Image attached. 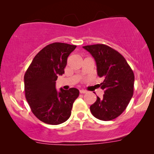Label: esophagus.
I'll return each instance as SVG.
<instances>
[{"mask_svg":"<svg viewBox=\"0 0 154 154\" xmlns=\"http://www.w3.org/2000/svg\"><path fill=\"white\" fill-rule=\"evenodd\" d=\"M79 93H87V91H85V90H80V91H79Z\"/></svg>","mask_w":154,"mask_h":154,"instance_id":"34e87169","label":"esophagus"}]
</instances>
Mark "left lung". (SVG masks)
Returning a JSON list of instances; mask_svg holds the SVG:
<instances>
[{
    "label": "left lung",
    "mask_w": 154,
    "mask_h": 154,
    "mask_svg": "<svg viewBox=\"0 0 154 154\" xmlns=\"http://www.w3.org/2000/svg\"><path fill=\"white\" fill-rule=\"evenodd\" d=\"M83 48L94 58L98 75L104 78L100 83L103 96H97L96 101L91 106L92 114L103 121L115 119L126 109L133 95V72L122 55L108 45L96 44Z\"/></svg>",
    "instance_id": "1"
}]
</instances>
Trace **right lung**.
I'll use <instances>...</instances> for the list:
<instances>
[{"instance_id": "obj_1", "label": "right lung", "mask_w": 154, "mask_h": 154, "mask_svg": "<svg viewBox=\"0 0 154 154\" xmlns=\"http://www.w3.org/2000/svg\"><path fill=\"white\" fill-rule=\"evenodd\" d=\"M76 45L54 43L43 48L28 67L24 75L26 99L34 115L44 123L56 125L71 116L74 101L79 96L77 88L58 92L56 81L64 74L67 58Z\"/></svg>"}]
</instances>
